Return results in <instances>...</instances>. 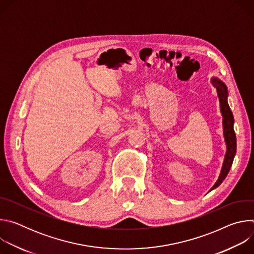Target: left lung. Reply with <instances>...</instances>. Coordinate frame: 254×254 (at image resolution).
Wrapping results in <instances>:
<instances>
[{
	"instance_id": "8db88e82",
	"label": "left lung",
	"mask_w": 254,
	"mask_h": 254,
	"mask_svg": "<svg viewBox=\"0 0 254 254\" xmlns=\"http://www.w3.org/2000/svg\"><path fill=\"white\" fill-rule=\"evenodd\" d=\"M211 83L214 85V87H216L217 94H218V97H219L220 111H221V114L223 117V134H224V138H225V142H226L227 151H226V155L224 158L220 176L210 191L214 190L215 188L218 187L223 182L231 166H232L233 159L236 154V135H235V131L233 128L234 119H233L232 112L230 110V107L228 105V101H227V96H228L227 87L224 82H222L217 77H212Z\"/></svg>"
}]
</instances>
